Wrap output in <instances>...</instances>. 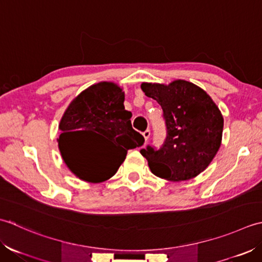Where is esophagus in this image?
I'll list each match as a JSON object with an SVG mask.
<instances>
[{
    "label": "esophagus",
    "instance_id": "1",
    "mask_svg": "<svg viewBox=\"0 0 262 262\" xmlns=\"http://www.w3.org/2000/svg\"><path fill=\"white\" fill-rule=\"evenodd\" d=\"M142 135H143V137H145V140H146V142H147L148 139L150 138V130H146L145 132L142 133Z\"/></svg>",
    "mask_w": 262,
    "mask_h": 262
}]
</instances>
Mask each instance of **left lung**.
I'll return each instance as SVG.
<instances>
[{
    "label": "left lung",
    "mask_w": 262,
    "mask_h": 262,
    "mask_svg": "<svg viewBox=\"0 0 262 262\" xmlns=\"http://www.w3.org/2000/svg\"><path fill=\"white\" fill-rule=\"evenodd\" d=\"M141 89L162 106L167 129L158 150L151 146L140 150L151 173L173 182L195 178L221 147L224 119L220 108L204 89L185 80L143 82Z\"/></svg>",
    "instance_id": "1"
}]
</instances>
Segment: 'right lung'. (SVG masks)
Returning a JSON list of instances; mask_svg holds the SVG:
<instances>
[{"label": "right lung", "mask_w": 262, "mask_h": 262, "mask_svg": "<svg viewBox=\"0 0 262 262\" xmlns=\"http://www.w3.org/2000/svg\"><path fill=\"white\" fill-rule=\"evenodd\" d=\"M124 93L114 82L93 84L74 98L61 119L57 139L64 163L80 180L99 183L111 179L124 162L129 149L145 142L131 125V112L124 108ZM90 133L107 136L115 148L103 157L85 150Z\"/></svg>", "instance_id": "right-lung-1"}]
</instances>
